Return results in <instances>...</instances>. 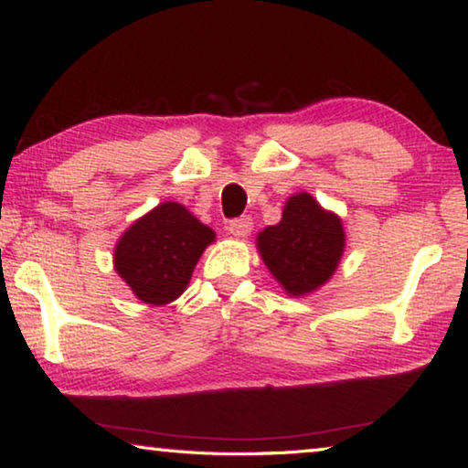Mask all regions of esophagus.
<instances>
[{"instance_id": "1", "label": "esophagus", "mask_w": 468, "mask_h": 468, "mask_svg": "<svg viewBox=\"0 0 468 468\" xmlns=\"http://www.w3.org/2000/svg\"><path fill=\"white\" fill-rule=\"evenodd\" d=\"M229 231H231L235 237H248L251 231V218L250 217L233 218L231 223H229Z\"/></svg>"}]
</instances>
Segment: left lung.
I'll use <instances>...</instances> for the list:
<instances>
[{
	"label": "left lung",
	"mask_w": 468,
	"mask_h": 468,
	"mask_svg": "<svg viewBox=\"0 0 468 468\" xmlns=\"http://www.w3.org/2000/svg\"><path fill=\"white\" fill-rule=\"evenodd\" d=\"M264 264L289 295H305L335 274L345 231L336 215L320 208L310 194L292 196L279 225L258 235Z\"/></svg>",
	"instance_id": "8db88e82"
}]
</instances>
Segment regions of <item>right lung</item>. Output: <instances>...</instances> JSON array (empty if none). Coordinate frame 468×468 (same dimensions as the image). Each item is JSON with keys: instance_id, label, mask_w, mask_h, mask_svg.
<instances>
[{"instance_id": "1", "label": "right lung", "mask_w": 468, "mask_h": 468, "mask_svg": "<svg viewBox=\"0 0 468 468\" xmlns=\"http://www.w3.org/2000/svg\"><path fill=\"white\" fill-rule=\"evenodd\" d=\"M215 231L177 202H165L136 220L115 248V271L144 303L177 299Z\"/></svg>"}]
</instances>
